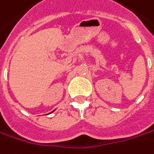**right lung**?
Segmentation results:
<instances>
[{"instance_id": "1", "label": "right lung", "mask_w": 154, "mask_h": 154, "mask_svg": "<svg viewBox=\"0 0 154 154\" xmlns=\"http://www.w3.org/2000/svg\"><path fill=\"white\" fill-rule=\"evenodd\" d=\"M54 111H53V112H54Z\"/></svg>"}]
</instances>
